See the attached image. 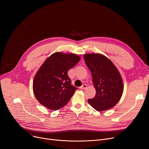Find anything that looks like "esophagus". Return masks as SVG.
I'll return each instance as SVG.
<instances>
[{
    "mask_svg": "<svg viewBox=\"0 0 149 149\" xmlns=\"http://www.w3.org/2000/svg\"><path fill=\"white\" fill-rule=\"evenodd\" d=\"M86 88H87V84H83L81 87H80V88L81 89H86Z\"/></svg>",
    "mask_w": 149,
    "mask_h": 149,
    "instance_id": "1",
    "label": "esophagus"
}]
</instances>
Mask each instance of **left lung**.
<instances>
[{"label":"left lung","instance_id":"left-lung-1","mask_svg":"<svg viewBox=\"0 0 149 149\" xmlns=\"http://www.w3.org/2000/svg\"><path fill=\"white\" fill-rule=\"evenodd\" d=\"M86 64L92 76L96 95L88 103L97 111H106L114 107L123 92L121 77L113 63L99 54L84 55Z\"/></svg>","mask_w":149,"mask_h":149}]
</instances>
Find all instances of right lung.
<instances>
[{"label":"right lung","mask_w":149,"mask_h":149,"mask_svg":"<svg viewBox=\"0 0 149 149\" xmlns=\"http://www.w3.org/2000/svg\"><path fill=\"white\" fill-rule=\"evenodd\" d=\"M80 60L74 54L56 52L45 60L33 81V92L39 103L54 111L68 103L78 88L71 84L68 71Z\"/></svg>","instance_id":"obj_1"}]
</instances>
